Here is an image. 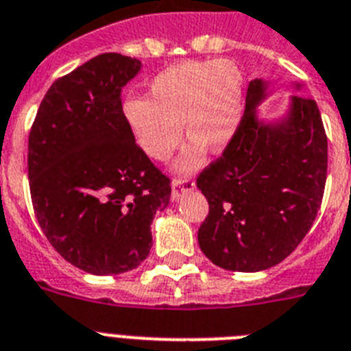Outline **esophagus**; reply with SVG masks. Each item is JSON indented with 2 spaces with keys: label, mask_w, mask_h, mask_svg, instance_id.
I'll return each instance as SVG.
<instances>
[{
  "label": "esophagus",
  "mask_w": 351,
  "mask_h": 351,
  "mask_svg": "<svg viewBox=\"0 0 351 351\" xmlns=\"http://www.w3.org/2000/svg\"><path fill=\"white\" fill-rule=\"evenodd\" d=\"M192 190H195V181L193 179H176L172 182V193H170V197H172V201H179V197L182 193L192 192Z\"/></svg>",
  "instance_id": "1"
}]
</instances>
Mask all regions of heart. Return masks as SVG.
Masks as SVG:
<instances>
[{
	"instance_id": "heart-1",
	"label": "heart",
	"mask_w": 351,
	"mask_h": 351,
	"mask_svg": "<svg viewBox=\"0 0 351 351\" xmlns=\"http://www.w3.org/2000/svg\"><path fill=\"white\" fill-rule=\"evenodd\" d=\"M145 98H129L121 112L138 149L167 161L182 140L192 145L178 161L186 172L201 163L204 147L221 152L233 140L242 112L244 77L233 60H190L156 75Z\"/></svg>"
}]
</instances>
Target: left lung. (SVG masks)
I'll list each match as a JSON object with an SVG mask.
<instances>
[{"label":"left lung","instance_id":"1","mask_svg":"<svg viewBox=\"0 0 351 351\" xmlns=\"http://www.w3.org/2000/svg\"><path fill=\"white\" fill-rule=\"evenodd\" d=\"M294 89L301 91V84ZM269 93L267 80L249 82L233 140L197 178L210 204L199 247L226 271L256 273L285 260L323 201L328 141L317 104L292 95L280 120L263 121L256 107Z\"/></svg>","mask_w":351,"mask_h":351}]
</instances>
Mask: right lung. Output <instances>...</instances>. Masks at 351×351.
Wrapping results in <instances>:
<instances>
[{"instance_id":"right-lung-1","label":"right lung","mask_w":351,"mask_h":351,"mask_svg":"<svg viewBox=\"0 0 351 351\" xmlns=\"http://www.w3.org/2000/svg\"><path fill=\"white\" fill-rule=\"evenodd\" d=\"M141 62L102 53L51 84L28 138V179L40 230L89 274L127 273L152 247L150 224L170 202V179L138 149L121 89Z\"/></svg>"}]
</instances>
